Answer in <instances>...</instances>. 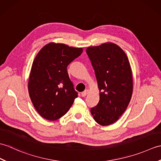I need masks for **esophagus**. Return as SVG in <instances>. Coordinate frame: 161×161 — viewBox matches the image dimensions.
Here are the masks:
<instances>
[{
	"label": "esophagus",
	"instance_id": "1",
	"mask_svg": "<svg viewBox=\"0 0 161 161\" xmlns=\"http://www.w3.org/2000/svg\"><path fill=\"white\" fill-rule=\"evenodd\" d=\"M88 93H89V91L87 90V89L85 90L84 91L82 92V93H81V96H82V97H86Z\"/></svg>",
	"mask_w": 161,
	"mask_h": 161
}]
</instances>
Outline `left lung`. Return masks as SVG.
I'll return each mask as SVG.
<instances>
[{
  "mask_svg": "<svg viewBox=\"0 0 161 161\" xmlns=\"http://www.w3.org/2000/svg\"><path fill=\"white\" fill-rule=\"evenodd\" d=\"M86 53L100 91V101L91 113L99 125H111L123 114L132 96L133 76L129 59L120 47L109 42L88 47Z\"/></svg>",
  "mask_w": 161,
  "mask_h": 161,
  "instance_id": "left-lung-1",
  "label": "left lung"
}]
</instances>
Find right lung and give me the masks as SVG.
<instances>
[{"label": "right lung", "mask_w": 161, "mask_h": 161, "mask_svg": "<svg viewBox=\"0 0 161 161\" xmlns=\"http://www.w3.org/2000/svg\"><path fill=\"white\" fill-rule=\"evenodd\" d=\"M82 52V47L52 42L36 54L30 70L28 92L34 107L43 118L59 119L77 97L67 66Z\"/></svg>", "instance_id": "right-lung-1"}]
</instances>
